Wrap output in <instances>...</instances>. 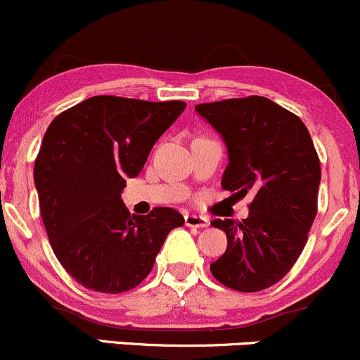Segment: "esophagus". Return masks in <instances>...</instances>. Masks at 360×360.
Masks as SVG:
<instances>
[{
    "label": "esophagus",
    "instance_id": "obj_1",
    "mask_svg": "<svg viewBox=\"0 0 360 360\" xmlns=\"http://www.w3.org/2000/svg\"><path fill=\"white\" fill-rule=\"evenodd\" d=\"M184 224H186L188 228H207V226L210 224V221L207 217H203V215L188 214L186 217H184Z\"/></svg>",
    "mask_w": 360,
    "mask_h": 360
}]
</instances>
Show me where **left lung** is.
Listing matches in <instances>:
<instances>
[{
	"label": "left lung",
	"mask_w": 360,
	"mask_h": 360,
	"mask_svg": "<svg viewBox=\"0 0 360 360\" xmlns=\"http://www.w3.org/2000/svg\"><path fill=\"white\" fill-rule=\"evenodd\" d=\"M195 110L228 148L221 186L253 195L247 219L212 221L228 236L212 274L245 293L269 288L297 262L317 214L321 164L312 138L295 113L264 96L200 103Z\"/></svg>",
	"instance_id": "obj_1"
}]
</instances>
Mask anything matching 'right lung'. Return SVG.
<instances>
[{
	"label": "right lung",
	"mask_w": 360,
	"mask_h": 360,
	"mask_svg": "<svg viewBox=\"0 0 360 360\" xmlns=\"http://www.w3.org/2000/svg\"><path fill=\"white\" fill-rule=\"evenodd\" d=\"M184 101L93 96L53 119L34 164L43 224L56 259L79 285L100 293L132 290L184 217L170 207L131 215L120 193Z\"/></svg>",
	"instance_id": "obj_1"
}]
</instances>
